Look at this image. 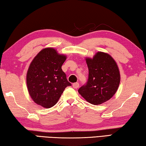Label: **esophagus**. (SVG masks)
<instances>
[{
    "mask_svg": "<svg viewBox=\"0 0 146 146\" xmlns=\"http://www.w3.org/2000/svg\"><path fill=\"white\" fill-rule=\"evenodd\" d=\"M72 86H73V87L74 88V89H78V88L79 87V86H80V84H79V83H73V85H72Z\"/></svg>",
    "mask_w": 146,
    "mask_h": 146,
    "instance_id": "esophagus-1",
    "label": "esophagus"
}]
</instances>
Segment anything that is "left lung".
<instances>
[{"instance_id": "left-lung-1", "label": "left lung", "mask_w": 146, "mask_h": 146, "mask_svg": "<svg viewBox=\"0 0 146 146\" xmlns=\"http://www.w3.org/2000/svg\"><path fill=\"white\" fill-rule=\"evenodd\" d=\"M89 78L86 84L78 89L88 102L100 105L113 96L120 82L117 64L110 55L98 52L93 59H86Z\"/></svg>"}]
</instances>
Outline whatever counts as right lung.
Returning a JSON list of instances; mask_svg holds the SVG:
<instances>
[{
	"instance_id": "add662e5",
	"label": "right lung",
	"mask_w": 146,
	"mask_h": 146,
	"mask_svg": "<svg viewBox=\"0 0 146 146\" xmlns=\"http://www.w3.org/2000/svg\"><path fill=\"white\" fill-rule=\"evenodd\" d=\"M66 58L52 48H46L39 52L31 63L26 83L30 96L39 106L44 108L53 107L65 88L71 86L61 69Z\"/></svg>"
}]
</instances>
